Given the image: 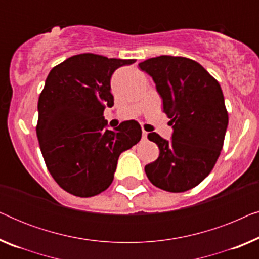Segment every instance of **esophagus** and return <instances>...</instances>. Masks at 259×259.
Segmentation results:
<instances>
[{
	"label": "esophagus",
	"instance_id": "34e87169",
	"mask_svg": "<svg viewBox=\"0 0 259 259\" xmlns=\"http://www.w3.org/2000/svg\"><path fill=\"white\" fill-rule=\"evenodd\" d=\"M147 134L146 131H143V140H147Z\"/></svg>",
	"mask_w": 259,
	"mask_h": 259
}]
</instances>
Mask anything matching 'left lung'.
<instances>
[{"mask_svg":"<svg viewBox=\"0 0 259 259\" xmlns=\"http://www.w3.org/2000/svg\"><path fill=\"white\" fill-rule=\"evenodd\" d=\"M139 67L153 79L173 128L169 141L147 136L160 153L145 172L159 189L185 192L210 175L221 154L229 123L222 88L203 66L182 56H157Z\"/></svg>","mask_w":259,"mask_h":259,"instance_id":"8db88e82","label":"left lung"}]
</instances>
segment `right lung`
I'll return each mask as SVG.
<instances>
[{
    "instance_id": "1",
    "label": "right lung",
    "mask_w": 259,
    "mask_h": 259,
    "mask_svg": "<svg viewBox=\"0 0 259 259\" xmlns=\"http://www.w3.org/2000/svg\"><path fill=\"white\" fill-rule=\"evenodd\" d=\"M136 60L84 53L70 56L49 72L38 98L36 134L49 173L76 197H93L111 185L119 155L141 139L134 120L106 130L112 107V74Z\"/></svg>"
}]
</instances>
